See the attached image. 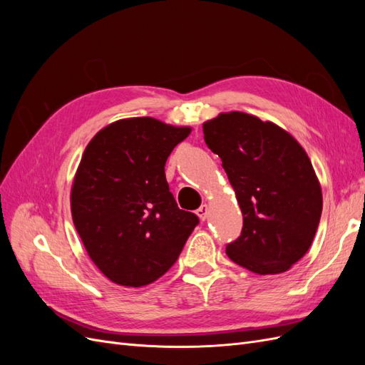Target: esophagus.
Masks as SVG:
<instances>
[{
	"label": "esophagus",
	"mask_w": 365,
	"mask_h": 365,
	"mask_svg": "<svg viewBox=\"0 0 365 365\" xmlns=\"http://www.w3.org/2000/svg\"><path fill=\"white\" fill-rule=\"evenodd\" d=\"M196 215L200 216L201 220H205V219H207V215H208V205H207V204H202L200 208L196 210Z\"/></svg>",
	"instance_id": "34e87169"
}]
</instances>
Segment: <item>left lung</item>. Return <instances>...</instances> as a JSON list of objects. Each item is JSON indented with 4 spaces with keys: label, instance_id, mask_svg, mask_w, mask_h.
I'll return each instance as SVG.
<instances>
[{
    "label": "left lung",
    "instance_id": "8db88e82",
    "mask_svg": "<svg viewBox=\"0 0 365 365\" xmlns=\"http://www.w3.org/2000/svg\"><path fill=\"white\" fill-rule=\"evenodd\" d=\"M222 160L244 216L228 257L256 274L288 271L311 247L323 210L322 187L303 148L271 121L245 113L202 125Z\"/></svg>",
    "mask_w": 365,
    "mask_h": 365
}]
</instances>
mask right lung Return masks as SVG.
<instances>
[{
    "label": "right lung",
    "mask_w": 365,
    "mask_h": 365,
    "mask_svg": "<svg viewBox=\"0 0 365 365\" xmlns=\"http://www.w3.org/2000/svg\"><path fill=\"white\" fill-rule=\"evenodd\" d=\"M189 134L152 117L126 118L86 146L71 190L73 222L111 282L130 288L155 282L200 224L176 205L164 173L170 152Z\"/></svg>",
    "instance_id": "1"
}]
</instances>
